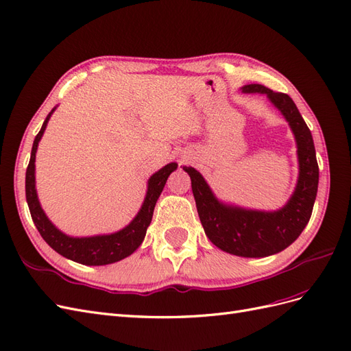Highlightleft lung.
<instances>
[{"label":"left lung","instance_id":"obj_1","mask_svg":"<svg viewBox=\"0 0 351 351\" xmlns=\"http://www.w3.org/2000/svg\"><path fill=\"white\" fill-rule=\"evenodd\" d=\"M246 93H265L289 121L295 136L300 174L295 192L282 209L258 212L219 204L195 168L183 167L192 178L197 214L205 234L217 247L244 258H263L289 247L311 219L319 182V167L309 127L287 93L274 92L263 84H247Z\"/></svg>","mask_w":351,"mask_h":351}]
</instances>
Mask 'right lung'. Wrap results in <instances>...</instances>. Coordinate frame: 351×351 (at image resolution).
<instances>
[{
	"label": "right lung",
	"mask_w": 351,
	"mask_h": 351,
	"mask_svg": "<svg viewBox=\"0 0 351 351\" xmlns=\"http://www.w3.org/2000/svg\"><path fill=\"white\" fill-rule=\"evenodd\" d=\"M52 111L47 115L44 124H42L39 133L35 137L34 146H32L30 161L26 169V200L32 219H34L42 239H44L57 253L62 254V256L70 261L79 262L83 265H95V267L119 262L129 256V254H132L141 246V243L145 239L146 230L152 221L156 200L162 192L168 176L177 168V164L171 162L165 165L149 178V186H147V193L142 209L125 228L110 236H95L82 239L69 237L66 234H62L60 230H57L51 224V221L47 218L44 210H42L39 205L35 190V154Z\"/></svg>",
	"instance_id": "add662e5"
}]
</instances>
